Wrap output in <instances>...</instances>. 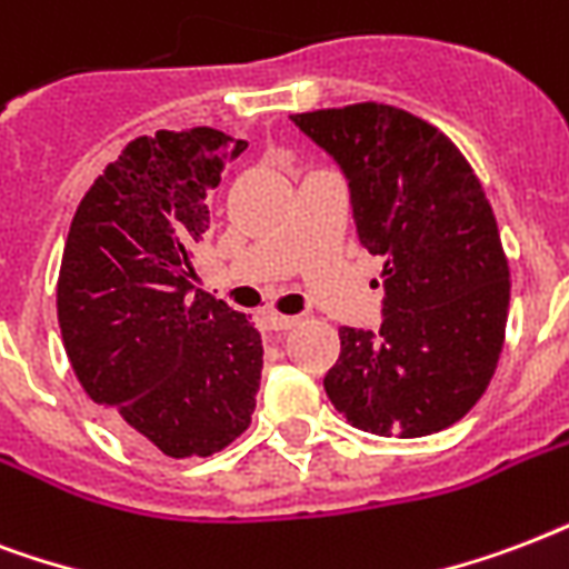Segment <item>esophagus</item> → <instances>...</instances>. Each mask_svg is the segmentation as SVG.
<instances>
[{"label":"esophagus","mask_w":569,"mask_h":569,"mask_svg":"<svg viewBox=\"0 0 569 569\" xmlns=\"http://www.w3.org/2000/svg\"><path fill=\"white\" fill-rule=\"evenodd\" d=\"M263 323H267V329H272V332H284V329H293V326L299 323V317L267 311V315H263Z\"/></svg>","instance_id":"1"}]
</instances>
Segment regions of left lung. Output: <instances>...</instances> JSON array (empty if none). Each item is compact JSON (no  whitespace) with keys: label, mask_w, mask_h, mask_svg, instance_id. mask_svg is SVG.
Wrapping results in <instances>:
<instances>
[{"label":"left lung","mask_w":569,"mask_h":569,"mask_svg":"<svg viewBox=\"0 0 569 569\" xmlns=\"http://www.w3.org/2000/svg\"><path fill=\"white\" fill-rule=\"evenodd\" d=\"M345 171L356 234L382 254V326H341L323 377L365 433H439L490 386L508 323L510 272L481 180L457 144L386 103L290 116Z\"/></svg>","instance_id":"8db88e82"}]
</instances>
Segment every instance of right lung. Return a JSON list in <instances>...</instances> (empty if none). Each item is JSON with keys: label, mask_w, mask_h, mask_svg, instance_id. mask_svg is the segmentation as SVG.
Wrapping results in <instances>:
<instances>
[{"label": "right lung", "mask_w": 569, "mask_h": 569, "mask_svg": "<svg viewBox=\"0 0 569 569\" xmlns=\"http://www.w3.org/2000/svg\"><path fill=\"white\" fill-rule=\"evenodd\" d=\"M243 151L210 127L139 136L79 201L61 254L59 326L77 380L118 433L174 460L234 442L261 389V332L192 284L207 192Z\"/></svg>", "instance_id": "1"}]
</instances>
